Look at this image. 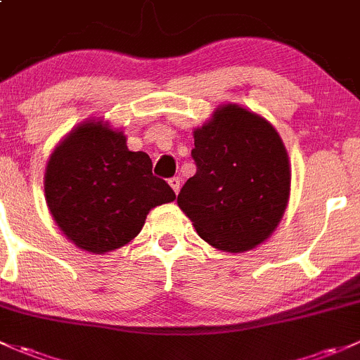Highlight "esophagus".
I'll return each mask as SVG.
<instances>
[{"instance_id":"obj_1","label":"esophagus","mask_w":360,"mask_h":360,"mask_svg":"<svg viewBox=\"0 0 360 360\" xmlns=\"http://www.w3.org/2000/svg\"><path fill=\"white\" fill-rule=\"evenodd\" d=\"M168 184L172 185V188H173V191H175V194H179V192H180V185H181L180 176H173V179L168 180Z\"/></svg>"}]
</instances>
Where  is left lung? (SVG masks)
<instances>
[{
	"mask_svg": "<svg viewBox=\"0 0 360 360\" xmlns=\"http://www.w3.org/2000/svg\"><path fill=\"white\" fill-rule=\"evenodd\" d=\"M198 172L181 187L180 210L213 248L243 253L270 237L290 199L291 169L265 117L225 103L194 129Z\"/></svg>",
	"mask_w": 360,
	"mask_h": 360,
	"instance_id": "8db88e82",
	"label": "left lung"
}]
</instances>
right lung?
Listing matches in <instances>:
<instances>
[{
	"mask_svg": "<svg viewBox=\"0 0 360 360\" xmlns=\"http://www.w3.org/2000/svg\"><path fill=\"white\" fill-rule=\"evenodd\" d=\"M48 210L79 250L103 255L135 239L147 213L175 201L146 153L102 120L84 121L55 147L44 172Z\"/></svg>",
	"mask_w": 360,
	"mask_h": 360,
	"instance_id": "right-lung-1",
	"label": "right lung"
}]
</instances>
